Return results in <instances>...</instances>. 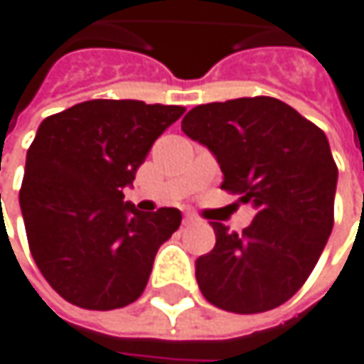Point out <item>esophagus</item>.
Returning a JSON list of instances; mask_svg holds the SVG:
<instances>
[{
  "label": "esophagus",
  "mask_w": 364,
  "mask_h": 364,
  "mask_svg": "<svg viewBox=\"0 0 364 364\" xmlns=\"http://www.w3.org/2000/svg\"><path fill=\"white\" fill-rule=\"evenodd\" d=\"M198 222H199V218L193 212H185V215H183V224H185V226H189V224H198Z\"/></svg>",
  "instance_id": "1"
}]
</instances>
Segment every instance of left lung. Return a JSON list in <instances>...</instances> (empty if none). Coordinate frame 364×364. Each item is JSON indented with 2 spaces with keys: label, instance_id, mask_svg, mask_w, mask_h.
<instances>
[{
  "label": "left lung",
  "instance_id": "1",
  "mask_svg": "<svg viewBox=\"0 0 364 364\" xmlns=\"http://www.w3.org/2000/svg\"><path fill=\"white\" fill-rule=\"evenodd\" d=\"M224 173L222 189L252 203L242 234L212 222L215 246L196 261L203 297L234 314H261L299 291L334 226L338 168L326 134L275 97L193 107L181 122Z\"/></svg>",
  "mask_w": 364,
  "mask_h": 364
}]
</instances>
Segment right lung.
<instances>
[{
    "instance_id": "add662e5",
    "label": "right lung",
    "mask_w": 364,
    "mask_h": 364,
    "mask_svg": "<svg viewBox=\"0 0 364 364\" xmlns=\"http://www.w3.org/2000/svg\"><path fill=\"white\" fill-rule=\"evenodd\" d=\"M183 112L91 100L40 124L26 154L20 208L40 273L73 306L124 308L144 291L156 250L179 228L181 212H140L122 189Z\"/></svg>"
}]
</instances>
